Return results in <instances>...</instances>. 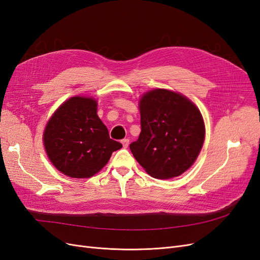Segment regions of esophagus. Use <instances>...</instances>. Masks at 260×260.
<instances>
[{
	"mask_svg": "<svg viewBox=\"0 0 260 260\" xmlns=\"http://www.w3.org/2000/svg\"><path fill=\"white\" fill-rule=\"evenodd\" d=\"M121 143H122V146H123L124 148H127V147L129 146V140H128V139H123V140L121 141Z\"/></svg>",
	"mask_w": 260,
	"mask_h": 260,
	"instance_id": "obj_1",
	"label": "esophagus"
}]
</instances>
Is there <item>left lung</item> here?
I'll return each mask as SVG.
<instances>
[{
    "instance_id": "8db88e82",
    "label": "left lung",
    "mask_w": 260,
    "mask_h": 260,
    "mask_svg": "<svg viewBox=\"0 0 260 260\" xmlns=\"http://www.w3.org/2000/svg\"><path fill=\"white\" fill-rule=\"evenodd\" d=\"M141 133L130 149L149 176L170 179L182 175L198 158L205 124L200 109L184 95L155 89L140 100Z\"/></svg>"
}]
</instances>
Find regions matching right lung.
Returning a JSON list of instances; mask_svg holds the SVG:
<instances>
[{
  "label": "right lung",
  "mask_w": 260,
  "mask_h": 260,
  "mask_svg": "<svg viewBox=\"0 0 260 260\" xmlns=\"http://www.w3.org/2000/svg\"><path fill=\"white\" fill-rule=\"evenodd\" d=\"M92 98L74 96L53 114L43 133L45 152L55 168L70 178H90L108 162L121 143L109 138Z\"/></svg>",
  "instance_id": "add662e5"
}]
</instances>
